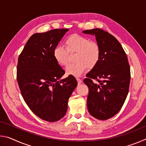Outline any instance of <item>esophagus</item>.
I'll return each instance as SVG.
<instances>
[{
	"label": "esophagus",
	"instance_id": "34e87169",
	"mask_svg": "<svg viewBox=\"0 0 146 146\" xmlns=\"http://www.w3.org/2000/svg\"><path fill=\"white\" fill-rule=\"evenodd\" d=\"M76 80H77V82H78V84H80L82 82V80H81V79L78 78H76Z\"/></svg>",
	"mask_w": 146,
	"mask_h": 146
}]
</instances>
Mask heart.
Masks as SVG:
<instances>
[{
	"label": "heart",
	"mask_w": 146,
	"mask_h": 146,
	"mask_svg": "<svg viewBox=\"0 0 146 146\" xmlns=\"http://www.w3.org/2000/svg\"><path fill=\"white\" fill-rule=\"evenodd\" d=\"M66 49L61 45L53 49V55L56 62L61 66L68 63L69 52H76L75 62L70 64L66 68L69 75L78 76L84 72L87 68L91 69L98 64L100 58V48L97 43L91 42L85 36L72 35L66 38Z\"/></svg>",
	"instance_id": "1"
}]
</instances>
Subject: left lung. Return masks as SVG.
Returning <instances> with one entry per match:
<instances>
[{"label":"left lung","instance_id":"left-lung-1","mask_svg":"<svg viewBox=\"0 0 146 146\" xmlns=\"http://www.w3.org/2000/svg\"><path fill=\"white\" fill-rule=\"evenodd\" d=\"M95 36L100 48V58L84 80L89 88V113L105 120L119 111L129 91L131 73L126 54L115 36L99 28L82 31ZM93 80L100 82L95 84Z\"/></svg>","mask_w":146,"mask_h":146}]
</instances>
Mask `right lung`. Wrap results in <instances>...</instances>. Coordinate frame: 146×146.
Returning a JSON list of instances; mask_svg holds the SVG:
<instances>
[{
  "mask_svg": "<svg viewBox=\"0 0 146 146\" xmlns=\"http://www.w3.org/2000/svg\"><path fill=\"white\" fill-rule=\"evenodd\" d=\"M68 29L33 34L19 55L17 82L22 96L37 117L56 122L67 112L68 100L77 86L73 76L62 79L65 71L53 55Z\"/></svg>",
  "mask_w": 146,
  "mask_h": 146,
  "instance_id": "1",
  "label": "right lung"
}]
</instances>
